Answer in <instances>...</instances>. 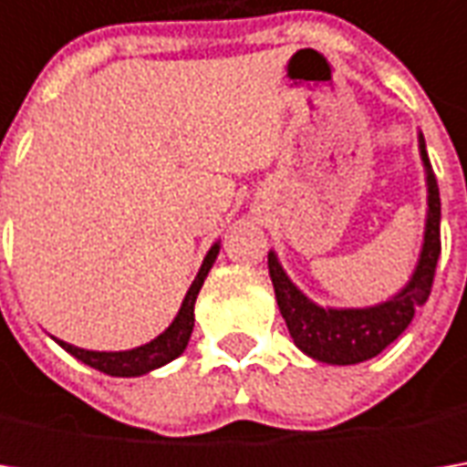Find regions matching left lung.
<instances>
[{"mask_svg":"<svg viewBox=\"0 0 467 467\" xmlns=\"http://www.w3.org/2000/svg\"><path fill=\"white\" fill-rule=\"evenodd\" d=\"M419 148H421V161L423 169H426L429 213H426L421 257H419V265L413 270V278L408 280V285L400 294H395L377 306H367V309H322L304 296L291 283V278L283 273L275 252L267 254V267H270V278H273L280 314L288 325L294 343L306 356H312L314 361L348 367V364H361L367 358H374L392 340H398L403 335L416 309L423 306L429 294H431V283H434L437 260H440L441 252V202L437 179L431 173V163L426 155L423 135H419Z\"/></svg>","mask_w":467,"mask_h":467,"instance_id":"1","label":"left lung"}]
</instances>
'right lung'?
<instances>
[{"label":"right lung","instance_id":"1","mask_svg":"<svg viewBox=\"0 0 467 467\" xmlns=\"http://www.w3.org/2000/svg\"><path fill=\"white\" fill-rule=\"evenodd\" d=\"M218 249H221V244H213V246H210L205 262H202V267H200L194 283L189 285L187 296L182 301V309L173 317L169 330L161 332V335H158L155 340H150V343H145V346H140V348L132 350H111V353H106V350L78 348V346H69V343H64V340H57V343H59L67 353H72L78 361L88 364V367L99 368L103 374H111V377H140V374H148V371H153V368L169 364V361H173L176 356H182L184 348H187L189 335H192V327H194V301H197V294H200V288H202V283H205L213 262L218 257Z\"/></svg>","mask_w":467,"mask_h":467}]
</instances>
